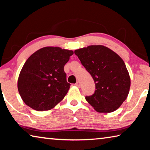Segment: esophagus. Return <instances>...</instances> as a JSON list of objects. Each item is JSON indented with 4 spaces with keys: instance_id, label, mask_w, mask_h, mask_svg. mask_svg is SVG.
Returning <instances> with one entry per match:
<instances>
[{
    "instance_id": "34e87169",
    "label": "esophagus",
    "mask_w": 150,
    "mask_h": 150,
    "mask_svg": "<svg viewBox=\"0 0 150 150\" xmlns=\"http://www.w3.org/2000/svg\"><path fill=\"white\" fill-rule=\"evenodd\" d=\"M75 85L77 86V87H81V84H80L79 81H77V82L75 83Z\"/></svg>"
}]
</instances>
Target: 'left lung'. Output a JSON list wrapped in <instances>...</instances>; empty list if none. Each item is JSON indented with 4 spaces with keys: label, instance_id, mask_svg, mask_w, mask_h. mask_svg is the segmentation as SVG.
I'll use <instances>...</instances> for the list:
<instances>
[{
    "label": "left lung",
    "instance_id": "8db88e82",
    "mask_svg": "<svg viewBox=\"0 0 150 150\" xmlns=\"http://www.w3.org/2000/svg\"><path fill=\"white\" fill-rule=\"evenodd\" d=\"M81 64L92 76L95 91L85 99L98 112L120 107L128 95L130 78L122 59L103 45H90L75 51Z\"/></svg>",
    "mask_w": 150,
    "mask_h": 150
}]
</instances>
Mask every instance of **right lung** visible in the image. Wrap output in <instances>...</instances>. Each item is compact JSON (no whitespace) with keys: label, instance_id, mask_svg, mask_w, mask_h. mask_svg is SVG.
Segmentation results:
<instances>
[{"label":"right lung","instance_id":"1","mask_svg":"<svg viewBox=\"0 0 150 150\" xmlns=\"http://www.w3.org/2000/svg\"><path fill=\"white\" fill-rule=\"evenodd\" d=\"M73 54L71 50L45 47L26 60L18 80V89L26 105L48 110L63 100L71 85L63 68Z\"/></svg>","mask_w":150,"mask_h":150}]
</instances>
